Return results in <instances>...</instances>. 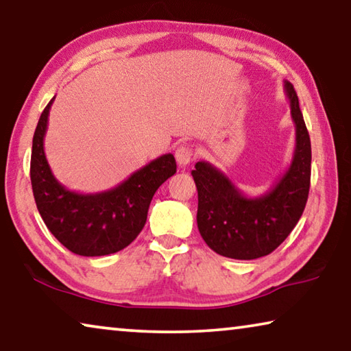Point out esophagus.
Returning <instances> with one entry per match:
<instances>
[{"mask_svg":"<svg viewBox=\"0 0 351 351\" xmlns=\"http://www.w3.org/2000/svg\"><path fill=\"white\" fill-rule=\"evenodd\" d=\"M195 156L193 153V148L190 145H186L182 144L176 148L175 152V158H176V162L181 165V167H186V165H189L190 162H192V159Z\"/></svg>","mask_w":351,"mask_h":351,"instance_id":"34e87169","label":"esophagus"}]
</instances>
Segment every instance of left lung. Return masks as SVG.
Wrapping results in <instances>:
<instances>
[{"mask_svg":"<svg viewBox=\"0 0 351 351\" xmlns=\"http://www.w3.org/2000/svg\"><path fill=\"white\" fill-rule=\"evenodd\" d=\"M283 88L295 127V147L289 167L268 192L247 197L210 162L199 161L192 170L198 190V230L206 245L223 257H265L282 245L304 213L310 192L311 142L294 86L285 80Z\"/></svg>","mask_w":351,"mask_h":351,"instance_id":"left-lung-1","label":"left lung"}]
</instances>
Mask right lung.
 <instances>
[{
  "label": "right lung",
  "instance_id": "right-lung-1",
  "mask_svg": "<svg viewBox=\"0 0 351 351\" xmlns=\"http://www.w3.org/2000/svg\"><path fill=\"white\" fill-rule=\"evenodd\" d=\"M54 99L41 112L32 139L31 182L40 215L51 234L77 255L99 257L122 251L145 226L154 192L176 173L173 154L153 159L110 190H69L52 173L45 154L47 117Z\"/></svg>",
  "mask_w": 351,
  "mask_h": 351
}]
</instances>
